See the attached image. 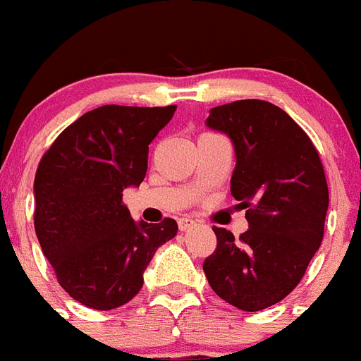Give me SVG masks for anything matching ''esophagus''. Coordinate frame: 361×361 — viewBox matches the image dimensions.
Instances as JSON below:
<instances>
[{"instance_id":"obj_1","label":"esophagus","mask_w":361,"mask_h":361,"mask_svg":"<svg viewBox=\"0 0 361 361\" xmlns=\"http://www.w3.org/2000/svg\"><path fill=\"white\" fill-rule=\"evenodd\" d=\"M195 226V220H191L190 216H183V219H178V229L180 231H188Z\"/></svg>"}]
</instances>
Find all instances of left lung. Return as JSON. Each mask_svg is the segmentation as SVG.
<instances>
[{
  "label": "left lung",
  "instance_id": "1",
  "mask_svg": "<svg viewBox=\"0 0 361 361\" xmlns=\"http://www.w3.org/2000/svg\"><path fill=\"white\" fill-rule=\"evenodd\" d=\"M206 124L231 139V195L250 229L235 240L228 229L213 228L216 250L204 273L228 304L262 311L298 286L320 247L329 208L324 166L307 133L267 101L215 106Z\"/></svg>",
  "mask_w": 361,
  "mask_h": 361
}]
</instances>
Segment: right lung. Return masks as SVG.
<instances>
[{
  "mask_svg": "<svg viewBox=\"0 0 361 361\" xmlns=\"http://www.w3.org/2000/svg\"><path fill=\"white\" fill-rule=\"evenodd\" d=\"M177 106L104 104L59 133L34 180V226L61 288L86 307L124 305L142 288L157 247L177 222H135L123 191L148 170V146Z\"/></svg>",
  "mask_w": 361,
  "mask_h": 361,
  "instance_id": "add662e5",
  "label": "right lung"
}]
</instances>
